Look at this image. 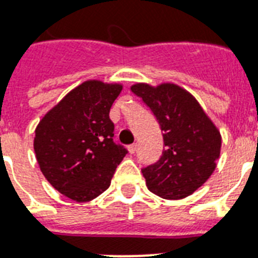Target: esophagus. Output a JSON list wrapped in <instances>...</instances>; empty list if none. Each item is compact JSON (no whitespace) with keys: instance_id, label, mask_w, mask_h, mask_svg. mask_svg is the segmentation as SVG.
<instances>
[{"instance_id":"esophagus-1","label":"esophagus","mask_w":258,"mask_h":258,"mask_svg":"<svg viewBox=\"0 0 258 258\" xmlns=\"http://www.w3.org/2000/svg\"><path fill=\"white\" fill-rule=\"evenodd\" d=\"M136 149H138V144L136 143H134V144H131V146H128V151L130 153H135Z\"/></svg>"}]
</instances>
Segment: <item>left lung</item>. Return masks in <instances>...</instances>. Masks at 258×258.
<instances>
[{
	"mask_svg": "<svg viewBox=\"0 0 258 258\" xmlns=\"http://www.w3.org/2000/svg\"><path fill=\"white\" fill-rule=\"evenodd\" d=\"M131 90L151 109L164 133L161 157L142 169L147 187L164 199L190 196L215 170L220 133L197 99L179 86L136 84Z\"/></svg>",
	"mask_w": 258,
	"mask_h": 258,
	"instance_id": "8db88e82",
	"label": "left lung"
}]
</instances>
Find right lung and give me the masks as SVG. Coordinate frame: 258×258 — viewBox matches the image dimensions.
<instances>
[{
    "mask_svg": "<svg viewBox=\"0 0 258 258\" xmlns=\"http://www.w3.org/2000/svg\"><path fill=\"white\" fill-rule=\"evenodd\" d=\"M122 85L86 81L45 114L35 130L40 170L57 191L89 202L111 182L127 149L112 140L109 114Z\"/></svg>",
    "mask_w": 258,
    "mask_h": 258,
    "instance_id": "obj_1",
    "label": "right lung"
}]
</instances>
